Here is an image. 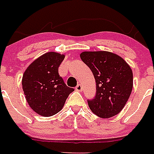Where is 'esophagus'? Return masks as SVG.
<instances>
[{"mask_svg":"<svg viewBox=\"0 0 154 154\" xmlns=\"http://www.w3.org/2000/svg\"><path fill=\"white\" fill-rule=\"evenodd\" d=\"M76 91H81L82 90H83V87H82V85L81 84H78L75 87Z\"/></svg>","mask_w":154,"mask_h":154,"instance_id":"34e87169","label":"esophagus"}]
</instances>
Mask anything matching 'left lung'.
<instances>
[{
  "instance_id": "1",
  "label": "left lung",
  "mask_w": 154,
  "mask_h": 154,
  "mask_svg": "<svg viewBox=\"0 0 154 154\" xmlns=\"http://www.w3.org/2000/svg\"><path fill=\"white\" fill-rule=\"evenodd\" d=\"M81 60L90 67L96 82V95L87 100L95 115L109 119L121 111L133 89V72L127 63L110 51H83Z\"/></svg>"
}]
</instances>
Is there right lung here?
<instances>
[{
  "label": "right lung",
  "mask_w": 154,
  "mask_h": 154,
  "mask_svg": "<svg viewBox=\"0 0 154 154\" xmlns=\"http://www.w3.org/2000/svg\"><path fill=\"white\" fill-rule=\"evenodd\" d=\"M64 55L47 52L34 60L22 78V87L28 105L36 114L50 117L62 110L75 90L68 87L59 75Z\"/></svg>",
  "instance_id": "add662e5"
}]
</instances>
